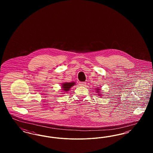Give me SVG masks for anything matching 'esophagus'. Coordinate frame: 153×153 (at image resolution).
<instances>
[{"label": "esophagus", "mask_w": 153, "mask_h": 153, "mask_svg": "<svg viewBox=\"0 0 153 153\" xmlns=\"http://www.w3.org/2000/svg\"><path fill=\"white\" fill-rule=\"evenodd\" d=\"M80 86H85L86 85V82H80L79 84Z\"/></svg>", "instance_id": "esophagus-1"}]
</instances>
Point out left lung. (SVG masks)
I'll return each instance as SVG.
<instances>
[{
    "label": "left lung",
    "instance_id": "1",
    "mask_svg": "<svg viewBox=\"0 0 153 153\" xmlns=\"http://www.w3.org/2000/svg\"><path fill=\"white\" fill-rule=\"evenodd\" d=\"M97 89V92H99V91H100V89Z\"/></svg>",
    "mask_w": 153,
    "mask_h": 153
}]
</instances>
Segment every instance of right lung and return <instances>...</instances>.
<instances>
[{"instance_id": "obj_1", "label": "right lung", "mask_w": 153, "mask_h": 153, "mask_svg": "<svg viewBox=\"0 0 153 153\" xmlns=\"http://www.w3.org/2000/svg\"><path fill=\"white\" fill-rule=\"evenodd\" d=\"M74 84H75L74 82H65V83H63L62 85V88L63 89L62 90L65 91V92L68 91L69 90V89L72 87V86H73Z\"/></svg>"}]
</instances>
